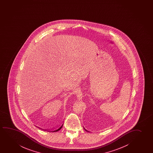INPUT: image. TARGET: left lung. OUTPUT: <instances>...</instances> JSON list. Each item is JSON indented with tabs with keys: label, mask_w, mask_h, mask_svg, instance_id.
Wrapping results in <instances>:
<instances>
[{
	"label": "left lung",
	"mask_w": 153,
	"mask_h": 153,
	"mask_svg": "<svg viewBox=\"0 0 153 153\" xmlns=\"http://www.w3.org/2000/svg\"><path fill=\"white\" fill-rule=\"evenodd\" d=\"M84 130H85V131H87V132H89V131H87V130H86V129H85V128H84Z\"/></svg>",
	"instance_id": "1"
}]
</instances>
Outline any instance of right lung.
<instances>
[{
    "instance_id": "right-lung-1",
    "label": "right lung",
    "mask_w": 153,
    "mask_h": 153,
    "mask_svg": "<svg viewBox=\"0 0 153 153\" xmlns=\"http://www.w3.org/2000/svg\"><path fill=\"white\" fill-rule=\"evenodd\" d=\"M63 124H59V125H58L57 126H56L55 127H54V128H51V129H50V130H48V132H57V131H59V130H61L62 128V126H63Z\"/></svg>"
}]
</instances>
